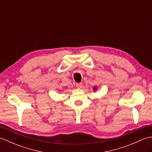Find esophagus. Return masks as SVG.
<instances>
[{"instance_id":"esophagus-1","label":"esophagus","mask_w":152,"mask_h":152,"mask_svg":"<svg viewBox=\"0 0 152 152\" xmlns=\"http://www.w3.org/2000/svg\"><path fill=\"white\" fill-rule=\"evenodd\" d=\"M82 86H83V84H82V83H81V82L76 83V87L78 88H82Z\"/></svg>"}]
</instances>
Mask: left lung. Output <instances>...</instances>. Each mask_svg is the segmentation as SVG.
Segmentation results:
<instances>
[{
    "mask_svg": "<svg viewBox=\"0 0 152 152\" xmlns=\"http://www.w3.org/2000/svg\"><path fill=\"white\" fill-rule=\"evenodd\" d=\"M96 87H95V88H94V90H96Z\"/></svg>",
    "mask_w": 152,
    "mask_h": 152,
    "instance_id": "obj_1",
    "label": "left lung"
}]
</instances>
